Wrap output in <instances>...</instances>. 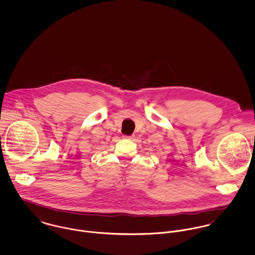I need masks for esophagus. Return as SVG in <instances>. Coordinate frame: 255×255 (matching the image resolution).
Returning <instances> with one entry per match:
<instances>
[{"label": "esophagus", "mask_w": 255, "mask_h": 255, "mask_svg": "<svg viewBox=\"0 0 255 255\" xmlns=\"http://www.w3.org/2000/svg\"><path fill=\"white\" fill-rule=\"evenodd\" d=\"M124 137H125V138H128V139H132L134 136H132V135H131V136H127V135H125Z\"/></svg>", "instance_id": "obj_1"}]
</instances>
